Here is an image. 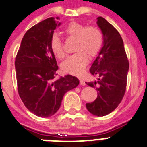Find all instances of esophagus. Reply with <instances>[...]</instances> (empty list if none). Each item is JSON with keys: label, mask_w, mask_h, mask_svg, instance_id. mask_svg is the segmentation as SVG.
Instances as JSON below:
<instances>
[{"label": "esophagus", "mask_w": 147, "mask_h": 147, "mask_svg": "<svg viewBox=\"0 0 147 147\" xmlns=\"http://www.w3.org/2000/svg\"><path fill=\"white\" fill-rule=\"evenodd\" d=\"M79 82H80V84L81 85H85V82H84V81L82 78H79Z\"/></svg>", "instance_id": "obj_1"}]
</instances>
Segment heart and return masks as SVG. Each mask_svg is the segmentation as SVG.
Instances as JSON below:
<instances>
[{
	"instance_id": "1",
	"label": "heart",
	"mask_w": 147,
	"mask_h": 147,
	"mask_svg": "<svg viewBox=\"0 0 147 147\" xmlns=\"http://www.w3.org/2000/svg\"><path fill=\"white\" fill-rule=\"evenodd\" d=\"M68 37L76 39L74 51L63 62L62 69L65 73L80 75L83 72L88 63V56L94 57L98 55L104 43V35L100 28L95 26H86L77 22L69 23L64 28ZM51 48L58 59L65 57L62 40L57 34H53L51 40Z\"/></svg>"
}]
</instances>
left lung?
I'll list each match as a JSON object with an SVG mask.
<instances>
[{"label":"left lung","mask_w":147,"mask_h":147,"mask_svg":"<svg viewBox=\"0 0 147 147\" xmlns=\"http://www.w3.org/2000/svg\"><path fill=\"white\" fill-rule=\"evenodd\" d=\"M97 25L103 33L104 43L90 72L98 76V79L86 84L96 88L98 96L86 107L93 115L104 116L115 110L123 99L129 62L123 40L116 28L101 16L97 18Z\"/></svg>","instance_id":"8db88e82"}]
</instances>
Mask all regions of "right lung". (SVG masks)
Masks as SVG:
<instances>
[{
  "mask_svg": "<svg viewBox=\"0 0 147 147\" xmlns=\"http://www.w3.org/2000/svg\"><path fill=\"white\" fill-rule=\"evenodd\" d=\"M50 17L31 27L24 35L15 59L18 93L26 107L37 116H52L60 107L63 96L79 81L71 75L57 79V60L51 40L57 26Z\"/></svg>",
  "mask_w": 147,
  "mask_h": 147,
  "instance_id": "1",
  "label": "right lung"
}]
</instances>
